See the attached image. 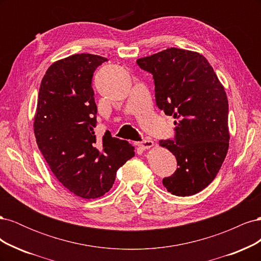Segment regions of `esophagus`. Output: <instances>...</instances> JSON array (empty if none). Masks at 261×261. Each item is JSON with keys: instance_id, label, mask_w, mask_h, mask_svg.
<instances>
[{"instance_id": "1", "label": "esophagus", "mask_w": 261, "mask_h": 261, "mask_svg": "<svg viewBox=\"0 0 261 261\" xmlns=\"http://www.w3.org/2000/svg\"><path fill=\"white\" fill-rule=\"evenodd\" d=\"M153 145H154V143L150 138H146L138 143V146L143 149H149V148H151Z\"/></svg>"}]
</instances>
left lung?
Masks as SVG:
<instances>
[{
	"instance_id": "left-lung-1",
	"label": "left lung",
	"mask_w": 261,
	"mask_h": 261,
	"mask_svg": "<svg viewBox=\"0 0 261 261\" xmlns=\"http://www.w3.org/2000/svg\"><path fill=\"white\" fill-rule=\"evenodd\" d=\"M152 75L155 105L174 122V138L160 146L175 155L177 169L162 183L186 197L201 192L217 176L228 149V102L223 86L201 54L171 48L137 60Z\"/></svg>"
}]
</instances>
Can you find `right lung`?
Listing matches in <instances>:
<instances>
[{"label":"right lung","mask_w":261,"mask_h":261,"mask_svg":"<svg viewBox=\"0 0 261 261\" xmlns=\"http://www.w3.org/2000/svg\"><path fill=\"white\" fill-rule=\"evenodd\" d=\"M106 58L75 54L52 64L40 85L35 135L45 161L60 183L85 199L103 196L116 172L135 155V148L106 132L98 139L92 77Z\"/></svg>","instance_id":"1"}]
</instances>
